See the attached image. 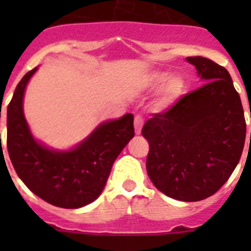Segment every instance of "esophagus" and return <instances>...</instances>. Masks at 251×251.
<instances>
[{
	"mask_svg": "<svg viewBox=\"0 0 251 251\" xmlns=\"http://www.w3.org/2000/svg\"><path fill=\"white\" fill-rule=\"evenodd\" d=\"M142 127H143V118H142L141 114H137L134 117V130H135V134H141Z\"/></svg>",
	"mask_w": 251,
	"mask_h": 251,
	"instance_id": "obj_1",
	"label": "esophagus"
}]
</instances>
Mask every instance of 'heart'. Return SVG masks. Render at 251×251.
Returning <instances> with one entry per match:
<instances>
[{
	"label": "heart",
	"instance_id": "b5f03b06",
	"mask_svg": "<svg viewBox=\"0 0 251 251\" xmlns=\"http://www.w3.org/2000/svg\"><path fill=\"white\" fill-rule=\"evenodd\" d=\"M145 86L150 90H161V102L164 105H172L182 98L186 92L187 84L182 75L168 72H153L145 80Z\"/></svg>",
	"mask_w": 251,
	"mask_h": 251
}]
</instances>
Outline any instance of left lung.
<instances>
[{
    "mask_svg": "<svg viewBox=\"0 0 251 251\" xmlns=\"http://www.w3.org/2000/svg\"><path fill=\"white\" fill-rule=\"evenodd\" d=\"M203 86L146 122L147 173L163 193L182 202L215 194L237 167L246 137L241 99L226 68L187 57ZM251 139V133H250Z\"/></svg>",
    "mask_w": 251,
    "mask_h": 251,
    "instance_id": "left-lung-1",
    "label": "left lung"
}]
</instances>
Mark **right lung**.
Returning <instances> with one entry per match:
<instances>
[{"mask_svg":"<svg viewBox=\"0 0 251 251\" xmlns=\"http://www.w3.org/2000/svg\"><path fill=\"white\" fill-rule=\"evenodd\" d=\"M37 68L18 83L7 106V151L19 178L33 194L62 208H79L99 198L114 160L134 137V117L99 124L72 149L58 150L33 137L23 110L25 87Z\"/></svg>","mask_w":251,"mask_h":251,"instance_id":"right-lung-1","label":"right lung"}]
</instances>
